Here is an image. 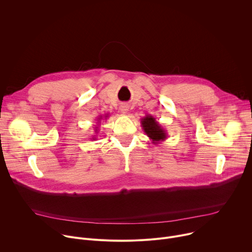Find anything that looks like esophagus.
I'll return each instance as SVG.
<instances>
[{"mask_svg": "<svg viewBox=\"0 0 252 252\" xmlns=\"http://www.w3.org/2000/svg\"><path fill=\"white\" fill-rule=\"evenodd\" d=\"M120 112H121L123 115L127 114V112H128V105H127V104H125V103L121 104V105H120Z\"/></svg>", "mask_w": 252, "mask_h": 252, "instance_id": "1", "label": "esophagus"}]
</instances>
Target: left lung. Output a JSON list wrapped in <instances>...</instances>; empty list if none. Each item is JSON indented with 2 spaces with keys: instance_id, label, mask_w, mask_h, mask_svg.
I'll use <instances>...</instances> for the list:
<instances>
[{
  "instance_id": "left-lung-1",
  "label": "left lung",
  "mask_w": 252,
  "mask_h": 252,
  "mask_svg": "<svg viewBox=\"0 0 252 252\" xmlns=\"http://www.w3.org/2000/svg\"><path fill=\"white\" fill-rule=\"evenodd\" d=\"M140 124L143 131L152 139L154 145H158V143H160V141L166 139V130L156 121L153 116L148 115L145 118H142Z\"/></svg>"
}]
</instances>
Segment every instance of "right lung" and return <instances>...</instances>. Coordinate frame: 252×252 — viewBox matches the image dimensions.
<instances>
[{"mask_svg": "<svg viewBox=\"0 0 252 252\" xmlns=\"http://www.w3.org/2000/svg\"><path fill=\"white\" fill-rule=\"evenodd\" d=\"M107 117H109V115L105 114L104 116H99V117L97 118V123H96V126H95V127H94V133H95V134H97V133H98V130H99V125H100L101 121H102V120H106V119H107ZM91 139H93V140L96 139V135H94Z\"/></svg>", "mask_w": 252, "mask_h": 252, "instance_id": "1", "label": "right lung"}]
</instances>
